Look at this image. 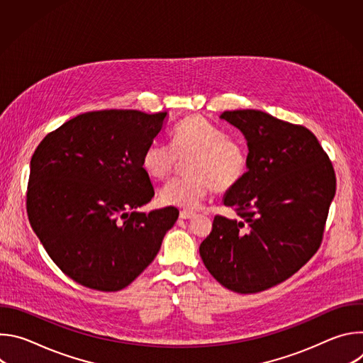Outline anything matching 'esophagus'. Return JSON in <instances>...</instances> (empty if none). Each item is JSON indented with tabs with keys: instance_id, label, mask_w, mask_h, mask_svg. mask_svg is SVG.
Wrapping results in <instances>:
<instances>
[{
	"instance_id": "1",
	"label": "esophagus",
	"mask_w": 363,
	"mask_h": 363,
	"mask_svg": "<svg viewBox=\"0 0 363 363\" xmlns=\"http://www.w3.org/2000/svg\"><path fill=\"white\" fill-rule=\"evenodd\" d=\"M194 216H195V213H192V211H186V210H184V211H181V213H179V217H181L182 220H191Z\"/></svg>"
}]
</instances>
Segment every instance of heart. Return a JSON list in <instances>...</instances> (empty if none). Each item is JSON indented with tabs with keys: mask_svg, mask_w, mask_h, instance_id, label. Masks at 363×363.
Wrapping results in <instances>:
<instances>
[{
	"mask_svg": "<svg viewBox=\"0 0 363 363\" xmlns=\"http://www.w3.org/2000/svg\"><path fill=\"white\" fill-rule=\"evenodd\" d=\"M185 160L189 177L168 184L161 191V201L196 208L211 189L228 191L245 177L250 153L242 140L230 138L223 128L195 115L177 123L171 145L150 142L142 153L140 165L150 179L165 181L175 172L178 162Z\"/></svg>",
	"mask_w": 363,
	"mask_h": 363,
	"instance_id": "1",
	"label": "heart"
}]
</instances>
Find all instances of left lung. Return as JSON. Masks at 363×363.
Wrapping results in <instances>:
<instances>
[{"mask_svg": "<svg viewBox=\"0 0 363 363\" xmlns=\"http://www.w3.org/2000/svg\"><path fill=\"white\" fill-rule=\"evenodd\" d=\"M221 119L247 139L245 177L224 195L240 221L216 216L199 255L235 293L267 290L298 272L320 247L336 192L333 165L318 138L262 111H227Z\"/></svg>", "mask_w": 363, "mask_h": 363, "instance_id": "left-lung-1", "label": "left lung"}]
</instances>
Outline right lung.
<instances>
[{
	"label": "right lung",
	"mask_w": 363,
	"mask_h": 363,
	"mask_svg": "<svg viewBox=\"0 0 363 363\" xmlns=\"http://www.w3.org/2000/svg\"><path fill=\"white\" fill-rule=\"evenodd\" d=\"M167 112L97 111L50 132L30 162L27 214L57 267L100 291L129 286L157 257L175 206L138 208L155 195L140 160Z\"/></svg>",
	"instance_id": "add662e5"
}]
</instances>
